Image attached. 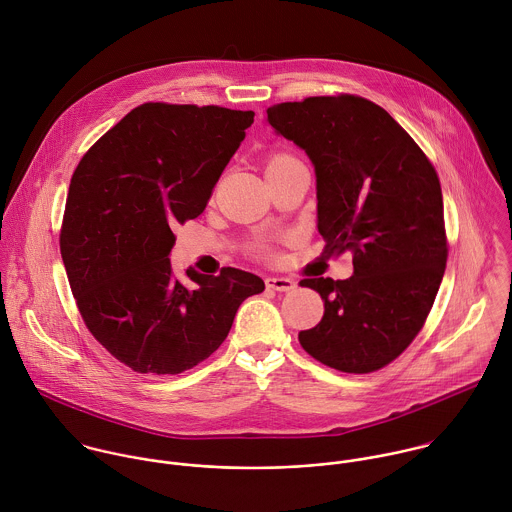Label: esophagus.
Instances as JSON below:
<instances>
[{"label":"esophagus","mask_w":512,"mask_h":512,"mask_svg":"<svg viewBox=\"0 0 512 512\" xmlns=\"http://www.w3.org/2000/svg\"><path fill=\"white\" fill-rule=\"evenodd\" d=\"M265 285L269 287V289H273V291H293L297 285H295V281H291V279H287V277H267L265 279Z\"/></svg>","instance_id":"34e87169"}]
</instances>
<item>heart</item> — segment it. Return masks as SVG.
<instances>
[{"label":"heart","mask_w":512,"mask_h":512,"mask_svg":"<svg viewBox=\"0 0 512 512\" xmlns=\"http://www.w3.org/2000/svg\"><path fill=\"white\" fill-rule=\"evenodd\" d=\"M277 159H281V157H273V159H271V161H269V163H273V161H277Z\"/></svg>","instance_id":"heart-1"}]
</instances>
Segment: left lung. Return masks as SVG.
Listing matches in <instances>:
<instances>
[{"instance_id":"1","label":"left lung","mask_w":512,"mask_h":512,"mask_svg":"<svg viewBox=\"0 0 512 512\" xmlns=\"http://www.w3.org/2000/svg\"><path fill=\"white\" fill-rule=\"evenodd\" d=\"M273 131L301 147L317 177V229L331 253H353L345 281L303 279L325 313L301 347L343 373L397 359L421 331L447 265L435 167L379 105L355 95L267 109Z\"/></svg>"}]
</instances>
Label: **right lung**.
<instances>
[{
    "label": "right lung",
    "mask_w": 512,
    "mask_h": 512,
    "mask_svg": "<svg viewBox=\"0 0 512 512\" xmlns=\"http://www.w3.org/2000/svg\"><path fill=\"white\" fill-rule=\"evenodd\" d=\"M253 111L143 103L79 161L65 203L61 259L91 335L137 373L177 375L229 335L239 305L265 289L227 267L171 269L173 227L203 213Z\"/></svg>",
    "instance_id": "obj_1"
}]
</instances>
